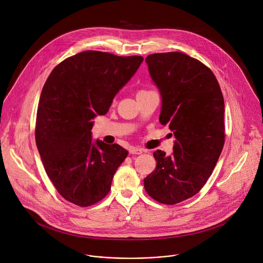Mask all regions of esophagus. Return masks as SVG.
Wrapping results in <instances>:
<instances>
[{
    "instance_id": "1",
    "label": "esophagus",
    "mask_w": 263,
    "mask_h": 263,
    "mask_svg": "<svg viewBox=\"0 0 263 263\" xmlns=\"http://www.w3.org/2000/svg\"><path fill=\"white\" fill-rule=\"evenodd\" d=\"M143 152H144L143 149L137 148V147H133V148L129 149V153L134 154V155H141V154H143Z\"/></svg>"
}]
</instances>
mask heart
Instances as JSON below:
<instances>
[{"label": "heart", "instance_id": "heart-1", "mask_svg": "<svg viewBox=\"0 0 263 263\" xmlns=\"http://www.w3.org/2000/svg\"><path fill=\"white\" fill-rule=\"evenodd\" d=\"M146 92H148V91L147 90H140L137 95H140V94H143V93H146Z\"/></svg>", "mask_w": 263, "mask_h": 263}]
</instances>
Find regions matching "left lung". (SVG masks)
<instances>
[{"mask_svg": "<svg viewBox=\"0 0 263 263\" xmlns=\"http://www.w3.org/2000/svg\"><path fill=\"white\" fill-rule=\"evenodd\" d=\"M146 62L162 97L159 120L176 141L171 156L154 152L157 166L144 185L172 205L195 195L213 173L225 144L224 97L211 69L185 53H153Z\"/></svg>", "mask_w": 263, "mask_h": 263, "instance_id": "1", "label": "left lung"}]
</instances>
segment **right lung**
<instances>
[{
    "mask_svg": "<svg viewBox=\"0 0 263 263\" xmlns=\"http://www.w3.org/2000/svg\"><path fill=\"white\" fill-rule=\"evenodd\" d=\"M144 58L86 50L60 63L39 99L35 140L45 172L58 192L79 206L103 199L128 152L92 142V119L109 110L114 96Z\"/></svg>",
    "mask_w": 263,
    "mask_h": 263,
    "instance_id": "1",
    "label": "right lung"
}]
</instances>
